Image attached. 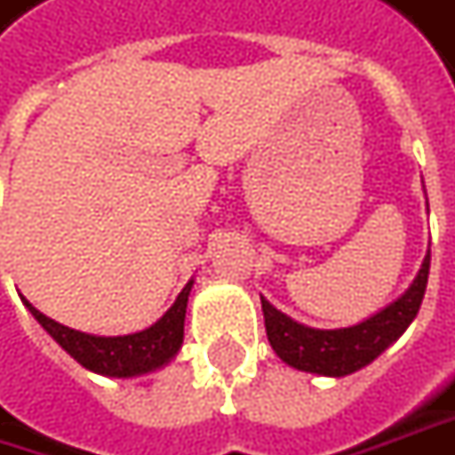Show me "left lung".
I'll use <instances>...</instances> for the list:
<instances>
[{"mask_svg": "<svg viewBox=\"0 0 455 455\" xmlns=\"http://www.w3.org/2000/svg\"><path fill=\"white\" fill-rule=\"evenodd\" d=\"M431 269V251L426 254L413 284L393 305L375 312L368 320L339 330H315L299 324L261 297L264 327L269 345L290 368L327 378H345L355 370L370 365L398 339L415 320Z\"/></svg>", "mask_w": 455, "mask_h": 455, "instance_id": "left-lung-1", "label": "left lung"}]
</instances>
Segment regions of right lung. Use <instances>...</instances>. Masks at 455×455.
Masks as SVG:
<instances>
[{
	"mask_svg": "<svg viewBox=\"0 0 455 455\" xmlns=\"http://www.w3.org/2000/svg\"><path fill=\"white\" fill-rule=\"evenodd\" d=\"M194 287V279L180 290L173 307L165 312L156 324H150L140 332L118 337L87 335L80 330L65 327L60 322L50 320L40 309L29 305L22 297L24 307L32 312V317L47 330V335L55 339L65 353L75 357L85 370L108 378H138L148 375L153 370L168 365L183 345V320H186V305Z\"/></svg>",
	"mask_w": 455,
	"mask_h": 455,
	"instance_id": "right-lung-1",
	"label": "right lung"
}]
</instances>
